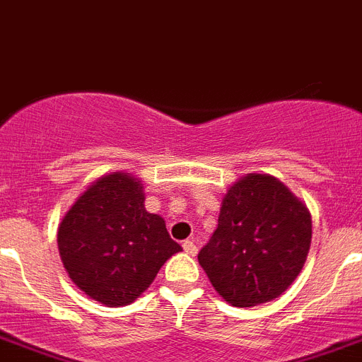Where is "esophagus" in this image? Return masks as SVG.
<instances>
[{
	"label": "esophagus",
	"mask_w": 362,
	"mask_h": 362,
	"mask_svg": "<svg viewBox=\"0 0 362 362\" xmlns=\"http://www.w3.org/2000/svg\"><path fill=\"white\" fill-rule=\"evenodd\" d=\"M182 247H184V252L189 254V256H194V254H197V250H198L197 243H194L193 240H185V242L182 243Z\"/></svg>",
	"instance_id": "1"
}]
</instances>
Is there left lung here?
Wrapping results in <instances>:
<instances>
[{"mask_svg": "<svg viewBox=\"0 0 362 362\" xmlns=\"http://www.w3.org/2000/svg\"><path fill=\"white\" fill-rule=\"evenodd\" d=\"M310 242L307 205L276 177L249 173L221 198L218 227L198 263L227 303L256 307L294 283Z\"/></svg>", "mask_w": 362, "mask_h": 362, "instance_id": "obj_1", "label": "left lung"}]
</instances>
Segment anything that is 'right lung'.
<instances>
[{
	"label": "right lung",
	"mask_w": 362,
	"mask_h": 362,
	"mask_svg": "<svg viewBox=\"0 0 362 362\" xmlns=\"http://www.w3.org/2000/svg\"><path fill=\"white\" fill-rule=\"evenodd\" d=\"M141 178L104 175L71 204L57 229V247L68 276L106 307L135 301L160 267L182 247L164 218L148 213Z\"/></svg>",
	"instance_id": "add662e5"
}]
</instances>
